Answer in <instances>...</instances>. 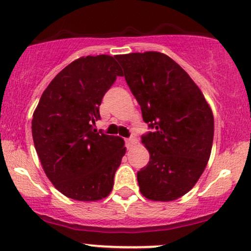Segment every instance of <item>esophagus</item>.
I'll use <instances>...</instances> for the list:
<instances>
[{"instance_id": "1", "label": "esophagus", "mask_w": 251, "mask_h": 251, "mask_svg": "<svg viewBox=\"0 0 251 251\" xmlns=\"http://www.w3.org/2000/svg\"><path fill=\"white\" fill-rule=\"evenodd\" d=\"M125 143H126V148L129 149L135 143V139H134V138H126Z\"/></svg>"}]
</instances>
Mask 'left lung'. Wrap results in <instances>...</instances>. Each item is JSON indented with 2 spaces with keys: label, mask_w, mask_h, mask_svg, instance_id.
Listing matches in <instances>:
<instances>
[{
  "label": "left lung",
  "mask_w": 251,
  "mask_h": 251,
  "mask_svg": "<svg viewBox=\"0 0 251 251\" xmlns=\"http://www.w3.org/2000/svg\"><path fill=\"white\" fill-rule=\"evenodd\" d=\"M126 82L152 131L142 135L150 162L138 171L140 192L151 201H175L200 179L210 158L214 116L194 80L158 51L117 55Z\"/></svg>",
  "instance_id": "8db88e82"
}]
</instances>
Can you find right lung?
<instances>
[{
    "instance_id": "obj_1",
    "label": "right lung",
    "mask_w": 251,
    "mask_h": 251,
    "mask_svg": "<svg viewBox=\"0 0 251 251\" xmlns=\"http://www.w3.org/2000/svg\"><path fill=\"white\" fill-rule=\"evenodd\" d=\"M117 76L122 72L113 56L80 57L51 80L33 114L31 133L45 174L72 200L99 201L113 189L125 143L94 125Z\"/></svg>"
}]
</instances>
